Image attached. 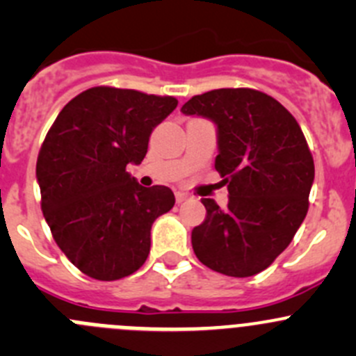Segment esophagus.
<instances>
[{
	"instance_id": "34e87169",
	"label": "esophagus",
	"mask_w": 356,
	"mask_h": 356,
	"mask_svg": "<svg viewBox=\"0 0 356 356\" xmlns=\"http://www.w3.org/2000/svg\"><path fill=\"white\" fill-rule=\"evenodd\" d=\"M186 200H189V195H186V193H181V191L175 193V201H177V203H182V201Z\"/></svg>"
}]
</instances>
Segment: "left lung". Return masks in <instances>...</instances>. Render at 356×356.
Here are the masks:
<instances>
[{
  "instance_id": "8db88e82",
  "label": "left lung",
  "mask_w": 356,
  "mask_h": 356,
  "mask_svg": "<svg viewBox=\"0 0 356 356\" xmlns=\"http://www.w3.org/2000/svg\"><path fill=\"white\" fill-rule=\"evenodd\" d=\"M181 110L217 124L215 168L229 189L227 208L201 198L207 217L193 229V250L224 275L258 274L289 246L307 217L315 165L303 131L277 99L250 88L213 89Z\"/></svg>"
}]
</instances>
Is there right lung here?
I'll list each match as a JSON object with an SVG mask.
<instances>
[{"mask_svg": "<svg viewBox=\"0 0 356 356\" xmlns=\"http://www.w3.org/2000/svg\"><path fill=\"white\" fill-rule=\"evenodd\" d=\"M175 106L174 96L96 86L70 99L49 127L35 165L41 210L82 274L118 281L148 258L153 222L175 198L167 186H139L127 165L141 163L152 131Z\"/></svg>", "mask_w": 356, "mask_h": 356, "instance_id": "add662e5", "label": "right lung"}]
</instances>
